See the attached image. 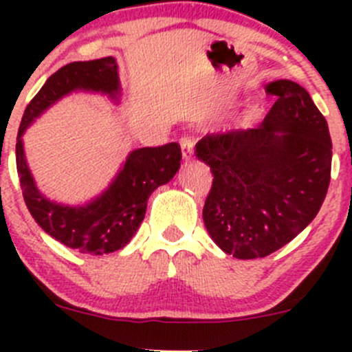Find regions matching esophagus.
<instances>
[{
  "label": "esophagus",
  "instance_id": "1",
  "mask_svg": "<svg viewBox=\"0 0 352 352\" xmlns=\"http://www.w3.org/2000/svg\"><path fill=\"white\" fill-rule=\"evenodd\" d=\"M180 150H182L184 160H190L194 155V141L190 138H182L180 140Z\"/></svg>",
  "mask_w": 352,
  "mask_h": 352
}]
</instances>
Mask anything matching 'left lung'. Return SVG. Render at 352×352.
I'll return each instance as SVG.
<instances>
[{"label":"left lung","mask_w":352,"mask_h":352,"mask_svg":"<svg viewBox=\"0 0 352 352\" xmlns=\"http://www.w3.org/2000/svg\"><path fill=\"white\" fill-rule=\"evenodd\" d=\"M278 100L255 129L208 134L196 156L211 168L202 209L212 242L233 257H267L303 232L327 194L332 141L301 85L276 80Z\"/></svg>","instance_id":"1"}]
</instances>
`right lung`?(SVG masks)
<instances>
[{"instance_id":"add662e5","label":"right lung","mask_w":352,"mask_h":352,"mask_svg":"<svg viewBox=\"0 0 352 352\" xmlns=\"http://www.w3.org/2000/svg\"><path fill=\"white\" fill-rule=\"evenodd\" d=\"M73 91L100 94L119 104L122 90L116 58L109 56L94 61L69 63L51 74L32 98L16 136L15 156L20 187L32 218L47 235L81 254H110L131 242L144 219L148 197L175 177L182 153L177 143L133 150L107 189L97 197L76 206L51 201L38 190L25 158L22 138L37 117Z\"/></svg>"}]
</instances>
